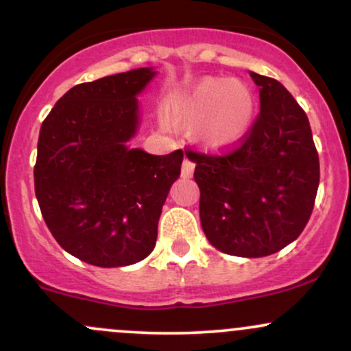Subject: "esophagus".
Returning <instances> with one entry per match:
<instances>
[{
  "mask_svg": "<svg viewBox=\"0 0 351 351\" xmlns=\"http://www.w3.org/2000/svg\"><path fill=\"white\" fill-rule=\"evenodd\" d=\"M193 171H195V163H193L191 160L188 158V156H184L183 168H181V175H183L184 178H191V176H193Z\"/></svg>",
  "mask_w": 351,
  "mask_h": 351,
  "instance_id": "34e87169",
  "label": "esophagus"
}]
</instances>
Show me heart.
I'll return each instance as SVG.
<instances>
[{"instance_id": "obj_1", "label": "heart", "mask_w": 351, "mask_h": 351, "mask_svg": "<svg viewBox=\"0 0 351 351\" xmlns=\"http://www.w3.org/2000/svg\"><path fill=\"white\" fill-rule=\"evenodd\" d=\"M256 115V97L243 80L203 77L165 106V128H191L209 152H229L247 138Z\"/></svg>"}]
</instances>
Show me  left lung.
<instances>
[{
	"mask_svg": "<svg viewBox=\"0 0 351 351\" xmlns=\"http://www.w3.org/2000/svg\"><path fill=\"white\" fill-rule=\"evenodd\" d=\"M261 114L237 150L191 153L199 219L217 251L237 257L279 252L304 231L315 203L320 165L305 112L279 80L249 72Z\"/></svg>",
	"mask_w": 351,
	"mask_h": 351,
	"instance_id": "1",
	"label": "left lung"
}]
</instances>
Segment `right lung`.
<instances>
[{
	"mask_svg": "<svg viewBox=\"0 0 351 351\" xmlns=\"http://www.w3.org/2000/svg\"><path fill=\"white\" fill-rule=\"evenodd\" d=\"M156 74L140 67L79 84L41 125L36 198L60 247L87 264L123 267L155 247L183 152L152 155L128 142L140 128L136 97Z\"/></svg>",
	"mask_w": 351,
	"mask_h": 351,
	"instance_id": "right-lung-1",
	"label": "right lung"
}]
</instances>
